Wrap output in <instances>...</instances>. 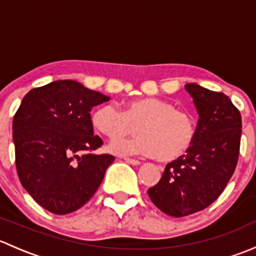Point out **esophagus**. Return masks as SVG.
<instances>
[{"instance_id": "obj_1", "label": "esophagus", "mask_w": 256, "mask_h": 256, "mask_svg": "<svg viewBox=\"0 0 256 256\" xmlns=\"http://www.w3.org/2000/svg\"><path fill=\"white\" fill-rule=\"evenodd\" d=\"M125 160L126 162H128V164H134V166H138V164H140L141 162L138 161V160H136V158H130V157H125Z\"/></svg>"}]
</instances>
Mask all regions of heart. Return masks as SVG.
<instances>
[{
	"label": "heart",
	"instance_id": "b5f03b06",
	"mask_svg": "<svg viewBox=\"0 0 256 256\" xmlns=\"http://www.w3.org/2000/svg\"><path fill=\"white\" fill-rule=\"evenodd\" d=\"M135 123L138 135L115 140L109 144V151L118 154H156L157 158L168 161L182 156L197 132L192 114L158 98L128 100L121 110L112 104L102 105L92 115V126L112 140L130 134Z\"/></svg>",
	"mask_w": 256,
	"mask_h": 256
}]
</instances>
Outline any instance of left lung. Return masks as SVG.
Returning a JSON list of instances; mask_svg holds the SVG:
<instances>
[{"label": "left lung", "mask_w": 256, "mask_h": 256, "mask_svg": "<svg viewBox=\"0 0 256 256\" xmlns=\"http://www.w3.org/2000/svg\"><path fill=\"white\" fill-rule=\"evenodd\" d=\"M184 88L200 115L196 138L147 190L160 210L176 218L203 210L222 194L236 171L242 138V116L226 94L194 82Z\"/></svg>", "instance_id": "8db88e82"}]
</instances>
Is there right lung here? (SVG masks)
<instances>
[{
    "instance_id": "1",
    "label": "right lung",
    "mask_w": 256,
    "mask_h": 256,
    "mask_svg": "<svg viewBox=\"0 0 256 256\" xmlns=\"http://www.w3.org/2000/svg\"><path fill=\"white\" fill-rule=\"evenodd\" d=\"M110 98L74 80L34 88L14 114L16 168L23 188L54 214L85 204L99 188L112 154H95L102 140L94 135L90 112Z\"/></svg>"
}]
</instances>
